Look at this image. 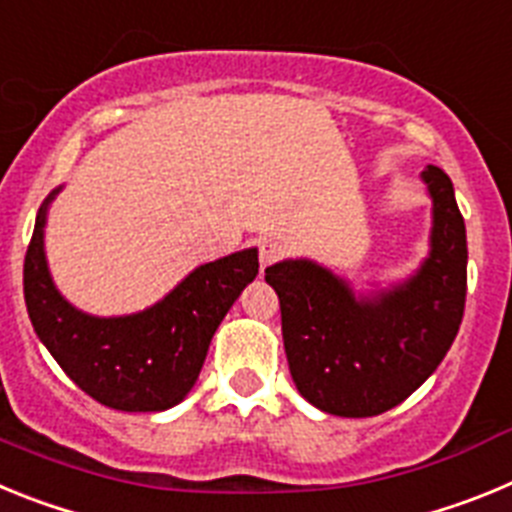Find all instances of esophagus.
Here are the masks:
<instances>
[{
  "instance_id": "1",
  "label": "esophagus",
  "mask_w": 512,
  "mask_h": 512,
  "mask_svg": "<svg viewBox=\"0 0 512 512\" xmlns=\"http://www.w3.org/2000/svg\"><path fill=\"white\" fill-rule=\"evenodd\" d=\"M282 256H284V248L279 246V243H274V241H264V243H261V248H259L261 269H266V266H271V264H277V261L282 259Z\"/></svg>"
}]
</instances>
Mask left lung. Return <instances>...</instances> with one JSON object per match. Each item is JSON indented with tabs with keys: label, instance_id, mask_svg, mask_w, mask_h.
Instances as JSON below:
<instances>
[{
	"label": "left lung",
	"instance_id": "1",
	"mask_svg": "<svg viewBox=\"0 0 512 512\" xmlns=\"http://www.w3.org/2000/svg\"><path fill=\"white\" fill-rule=\"evenodd\" d=\"M433 197V251L418 277L374 302L310 261L266 269L282 307V338L297 390L315 408L369 418L400 405L436 372L467 302V230L454 184L425 166Z\"/></svg>",
	"mask_w": 512,
	"mask_h": 512
}]
</instances>
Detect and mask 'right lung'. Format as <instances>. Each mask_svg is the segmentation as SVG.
I'll list each match as a JSON object with an SVG mask.
<instances>
[{
	"label": "right lung",
	"instance_id": "1",
	"mask_svg": "<svg viewBox=\"0 0 512 512\" xmlns=\"http://www.w3.org/2000/svg\"><path fill=\"white\" fill-rule=\"evenodd\" d=\"M45 207L25 253L27 315L61 369L92 400L125 413L174 408L194 387L217 325L259 274L256 248L192 271L166 300L128 318H92L56 292L43 256Z\"/></svg>",
	"mask_w": 512,
	"mask_h": 512
}]
</instances>
